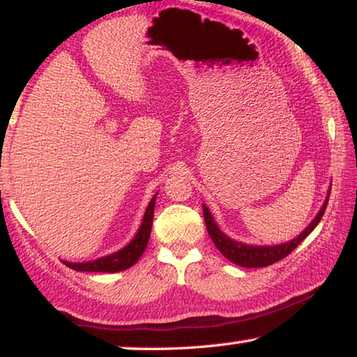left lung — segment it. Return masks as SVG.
Instances as JSON below:
<instances>
[{"instance_id":"1","label":"left lung","mask_w":357,"mask_h":357,"mask_svg":"<svg viewBox=\"0 0 357 357\" xmlns=\"http://www.w3.org/2000/svg\"><path fill=\"white\" fill-rule=\"evenodd\" d=\"M330 192L331 188L328 190V195H326V199L324 203V206L317 214L314 221H312L309 226L305 227L304 232H301L299 236L292 241L286 242V243H280V245H247V243L232 241L231 237H227L221 229L216 226L214 219L209 213V209L203 204V216H204V224H206L208 234L211 237V241L214 242V245L219 252L222 253L224 257L227 258L229 261L236 263L238 266L243 268H263V266H270L273 263L282 260V258L289 255V253L294 250V248L299 245V243L304 241V238L309 236V234L314 231L317 227V224L320 222L321 216H324L326 204H328V198H330Z\"/></svg>"}]
</instances>
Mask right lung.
<instances>
[{
	"mask_svg": "<svg viewBox=\"0 0 357 357\" xmlns=\"http://www.w3.org/2000/svg\"><path fill=\"white\" fill-rule=\"evenodd\" d=\"M154 204H155V195L149 202L148 208H146L139 231L136 232L133 241H131L126 247L121 248V250L112 253V255L97 258V260L86 261V263H71V261H63V263H65L68 268H71V270L89 271V273H116L133 266L135 263L139 260V257L143 255L146 245H148L151 227H153Z\"/></svg>",
	"mask_w": 357,
	"mask_h": 357,
	"instance_id": "1",
	"label": "right lung"
}]
</instances>
